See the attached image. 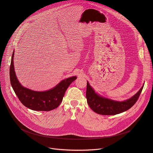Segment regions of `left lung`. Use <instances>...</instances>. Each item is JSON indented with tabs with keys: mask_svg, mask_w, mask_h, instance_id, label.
<instances>
[{
	"mask_svg": "<svg viewBox=\"0 0 153 153\" xmlns=\"http://www.w3.org/2000/svg\"><path fill=\"white\" fill-rule=\"evenodd\" d=\"M132 97L123 101H118L104 97L94 91L87 81L86 97L87 102L91 109L95 112L104 115H112L120 114L131 108L137 102L144 87Z\"/></svg>",
	"mask_w": 153,
	"mask_h": 153,
	"instance_id": "1",
	"label": "left lung"
}]
</instances>
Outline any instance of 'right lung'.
<instances>
[{"instance_id":"1","label":"right lung","mask_w":153,"mask_h":153,"mask_svg":"<svg viewBox=\"0 0 153 153\" xmlns=\"http://www.w3.org/2000/svg\"><path fill=\"white\" fill-rule=\"evenodd\" d=\"M14 52L10 66V84L16 95L23 105L33 111H49L56 108L62 101L67 88L76 79V76L62 80L55 87L45 91H35L24 87L18 81L13 65Z\"/></svg>"}]
</instances>
